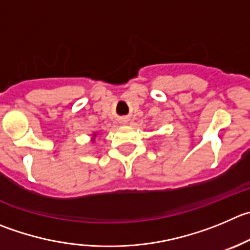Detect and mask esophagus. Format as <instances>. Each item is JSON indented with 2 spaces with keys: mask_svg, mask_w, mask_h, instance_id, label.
Returning a JSON list of instances; mask_svg holds the SVG:
<instances>
[{
  "mask_svg": "<svg viewBox=\"0 0 250 250\" xmlns=\"http://www.w3.org/2000/svg\"><path fill=\"white\" fill-rule=\"evenodd\" d=\"M124 121H126V120H124Z\"/></svg>",
  "mask_w": 250,
  "mask_h": 250,
  "instance_id": "34e87169",
  "label": "esophagus"
}]
</instances>
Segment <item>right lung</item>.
Segmentation results:
<instances>
[{"mask_svg": "<svg viewBox=\"0 0 250 250\" xmlns=\"http://www.w3.org/2000/svg\"><path fill=\"white\" fill-rule=\"evenodd\" d=\"M97 135H98V134H97V132H93V134H92V142H94V141H96V137H97Z\"/></svg>", "mask_w": 250, "mask_h": 250, "instance_id": "add662e5", "label": "right lung"}]
</instances>
